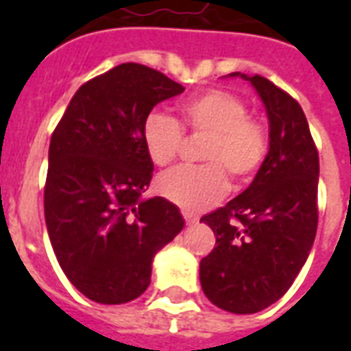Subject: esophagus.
Masks as SVG:
<instances>
[{"instance_id":"obj_1","label":"esophagus","mask_w":351,"mask_h":351,"mask_svg":"<svg viewBox=\"0 0 351 351\" xmlns=\"http://www.w3.org/2000/svg\"><path fill=\"white\" fill-rule=\"evenodd\" d=\"M182 216H184V220H186V223H188V226H191V223H197V221H199V216L188 213V210H184Z\"/></svg>"}]
</instances>
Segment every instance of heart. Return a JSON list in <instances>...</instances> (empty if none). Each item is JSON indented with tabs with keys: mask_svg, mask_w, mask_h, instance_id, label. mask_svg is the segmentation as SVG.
<instances>
[{
	"mask_svg": "<svg viewBox=\"0 0 351 351\" xmlns=\"http://www.w3.org/2000/svg\"><path fill=\"white\" fill-rule=\"evenodd\" d=\"M175 118L152 112L143 123V145L156 165H169L182 145V130L206 137L199 167H176L158 176L156 188L186 210H203L228 191V175L244 184L256 175L267 156V131L248 116L244 101L226 90H206L180 105Z\"/></svg>",
	"mask_w": 351,
	"mask_h": 351,
	"instance_id": "obj_1",
	"label": "heart"
}]
</instances>
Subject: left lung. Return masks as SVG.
I'll use <instances>...</instances> for the list:
<instances>
[{"label": "left lung", "instance_id": "left-lung-1", "mask_svg": "<svg viewBox=\"0 0 351 351\" xmlns=\"http://www.w3.org/2000/svg\"><path fill=\"white\" fill-rule=\"evenodd\" d=\"M248 80L269 118V152L246 190L201 218L216 235L201 259L208 301L233 314L271 306L293 284L317 229L319 160L301 105L259 75Z\"/></svg>", "mask_w": 351, "mask_h": 351}]
</instances>
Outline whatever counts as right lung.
I'll use <instances>...</instances> for the list:
<instances>
[{"label": "right lung", "instance_id": "1", "mask_svg": "<svg viewBox=\"0 0 351 351\" xmlns=\"http://www.w3.org/2000/svg\"><path fill=\"white\" fill-rule=\"evenodd\" d=\"M182 84L122 64L77 90L52 133L45 220L58 263L90 301L122 304L150 286L158 252L184 228L178 206L145 197L154 163L143 123Z\"/></svg>", "mask_w": 351, "mask_h": 351}]
</instances>
